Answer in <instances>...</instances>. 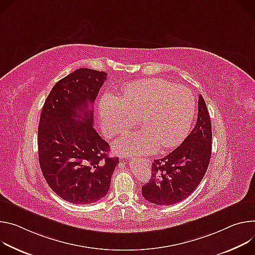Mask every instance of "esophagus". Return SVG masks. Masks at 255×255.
I'll return each mask as SVG.
<instances>
[{
  "label": "esophagus",
  "instance_id": "34e87169",
  "mask_svg": "<svg viewBox=\"0 0 255 255\" xmlns=\"http://www.w3.org/2000/svg\"><path fill=\"white\" fill-rule=\"evenodd\" d=\"M128 159H129V157H128ZM142 161L144 162L145 165H151V161L149 159H142Z\"/></svg>",
  "mask_w": 255,
  "mask_h": 255
}]
</instances>
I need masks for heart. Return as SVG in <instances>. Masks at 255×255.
Wrapping results in <instances>:
<instances>
[{"label": "heart", "mask_w": 255, "mask_h": 255, "mask_svg": "<svg viewBox=\"0 0 255 255\" xmlns=\"http://www.w3.org/2000/svg\"><path fill=\"white\" fill-rule=\"evenodd\" d=\"M194 105L187 88L162 79H147L127 85L119 98L104 95L99 112L108 136L128 131L139 120L143 130L119 138L116 149L124 154H152L182 142L192 124Z\"/></svg>", "instance_id": "b5f03b06"}]
</instances>
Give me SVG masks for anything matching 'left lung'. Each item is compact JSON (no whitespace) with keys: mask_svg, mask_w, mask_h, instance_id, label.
I'll use <instances>...</instances> for the list:
<instances>
[{"mask_svg":"<svg viewBox=\"0 0 255 255\" xmlns=\"http://www.w3.org/2000/svg\"><path fill=\"white\" fill-rule=\"evenodd\" d=\"M212 154V124L202 95L196 125L180 146L162 159L154 160L152 176L142 186L148 202L171 206L182 202L204 178Z\"/></svg>","mask_w":255,"mask_h":255,"instance_id":"1","label":"left lung"}]
</instances>
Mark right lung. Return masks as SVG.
<instances>
[{"mask_svg":"<svg viewBox=\"0 0 255 255\" xmlns=\"http://www.w3.org/2000/svg\"><path fill=\"white\" fill-rule=\"evenodd\" d=\"M107 74L82 68L60 80L42 107L38 159L49 187L75 205L106 195L119 164L93 127V104Z\"/></svg>","mask_w":255,"mask_h":255,"instance_id":"right-lung-1","label":"right lung"}]
</instances>
